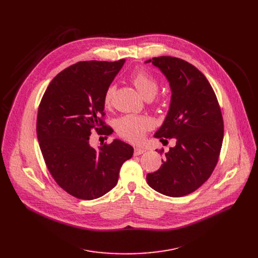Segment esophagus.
<instances>
[{
  "mask_svg": "<svg viewBox=\"0 0 258 258\" xmlns=\"http://www.w3.org/2000/svg\"><path fill=\"white\" fill-rule=\"evenodd\" d=\"M143 153H145V150L144 148H141V147H135V156H139V155H142Z\"/></svg>",
  "mask_w": 258,
  "mask_h": 258,
  "instance_id": "1",
  "label": "esophagus"
}]
</instances>
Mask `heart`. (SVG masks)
<instances>
[{"label":"heart","instance_id":"obj_1","mask_svg":"<svg viewBox=\"0 0 258 258\" xmlns=\"http://www.w3.org/2000/svg\"><path fill=\"white\" fill-rule=\"evenodd\" d=\"M131 80L145 99H152L158 93L159 84L157 78L144 69L135 70L131 74ZM115 92V85H110L107 87L103 97V101L106 106H110L112 104ZM153 127V120L145 116L125 115L120 117L116 121V131L119 136L134 143L142 141L146 132Z\"/></svg>","mask_w":258,"mask_h":258}]
</instances>
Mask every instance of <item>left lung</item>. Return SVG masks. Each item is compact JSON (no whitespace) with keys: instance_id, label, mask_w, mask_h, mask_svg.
Segmentation results:
<instances>
[{"instance_id":"left-lung-1","label":"left lung","mask_w":258,"mask_h":258,"mask_svg":"<svg viewBox=\"0 0 258 258\" xmlns=\"http://www.w3.org/2000/svg\"><path fill=\"white\" fill-rule=\"evenodd\" d=\"M146 62L159 68L171 90L168 113L155 137L175 140L163 164L146 175L147 184L164 196L184 197L204 184L218 164L224 138L221 107L209 81L191 63L171 56Z\"/></svg>"}]
</instances>
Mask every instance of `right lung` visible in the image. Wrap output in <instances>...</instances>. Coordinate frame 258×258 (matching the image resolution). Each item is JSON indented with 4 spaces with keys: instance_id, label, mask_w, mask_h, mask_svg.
Here are the masks:
<instances>
[{
    "instance_id": "1",
    "label": "right lung",
    "mask_w": 258,
    "mask_h": 258,
    "mask_svg": "<svg viewBox=\"0 0 258 258\" xmlns=\"http://www.w3.org/2000/svg\"><path fill=\"white\" fill-rule=\"evenodd\" d=\"M124 61L72 64L53 78L40 100L36 121L40 151L53 179L77 199L94 200L110 191L122 164L133 156L134 148L118 139L98 150L90 145L92 130L106 136L113 132L103 121V97Z\"/></svg>"
}]
</instances>
